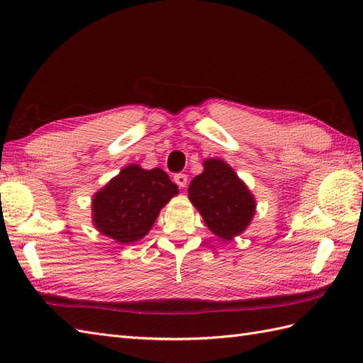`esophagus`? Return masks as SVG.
<instances>
[{"instance_id":"34e87169","label":"esophagus","mask_w":363,"mask_h":363,"mask_svg":"<svg viewBox=\"0 0 363 363\" xmlns=\"http://www.w3.org/2000/svg\"><path fill=\"white\" fill-rule=\"evenodd\" d=\"M187 181H189L187 174H182V173H177V174H174V182H176L177 186H179L181 189L187 186Z\"/></svg>"}]
</instances>
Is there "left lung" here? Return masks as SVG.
<instances>
[{"label":"left lung","mask_w":363,"mask_h":363,"mask_svg":"<svg viewBox=\"0 0 363 363\" xmlns=\"http://www.w3.org/2000/svg\"><path fill=\"white\" fill-rule=\"evenodd\" d=\"M203 165L204 172L190 182L189 199L215 235L230 240L248 228L256 199L225 160L207 159Z\"/></svg>","instance_id":"left-lung-1"}]
</instances>
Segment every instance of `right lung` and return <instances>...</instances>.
<instances>
[{
  "instance_id": "1",
  "label": "right lung",
  "mask_w": 363,
  "mask_h": 363,
  "mask_svg": "<svg viewBox=\"0 0 363 363\" xmlns=\"http://www.w3.org/2000/svg\"><path fill=\"white\" fill-rule=\"evenodd\" d=\"M177 191L164 169L130 164L91 199L94 225L117 243H134L150 233L162 207Z\"/></svg>"
}]
</instances>
